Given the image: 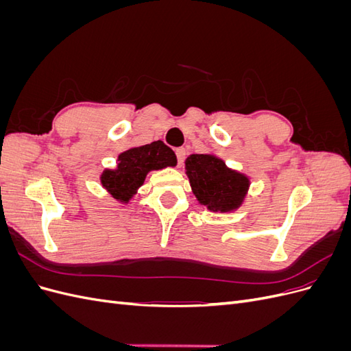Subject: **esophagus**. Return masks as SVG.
Wrapping results in <instances>:
<instances>
[{"instance_id":"34e87169","label":"esophagus","mask_w":351,"mask_h":351,"mask_svg":"<svg viewBox=\"0 0 351 351\" xmlns=\"http://www.w3.org/2000/svg\"><path fill=\"white\" fill-rule=\"evenodd\" d=\"M176 155H177V161H178V165H182L184 158H186V149L184 147H178V149H176Z\"/></svg>"}]
</instances>
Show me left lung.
Here are the masks:
<instances>
[{
	"instance_id": "8db88e82",
	"label": "left lung",
	"mask_w": 351,
	"mask_h": 351,
	"mask_svg": "<svg viewBox=\"0 0 351 351\" xmlns=\"http://www.w3.org/2000/svg\"><path fill=\"white\" fill-rule=\"evenodd\" d=\"M184 169L199 205L210 212H234L247 197L250 177L230 168L214 152L189 155Z\"/></svg>"
}]
</instances>
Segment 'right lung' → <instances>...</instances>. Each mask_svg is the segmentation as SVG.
Returning <instances> with one entry per match:
<instances>
[{
  "label": "right lung",
  "mask_w": 351,
  "mask_h": 351,
  "mask_svg": "<svg viewBox=\"0 0 351 351\" xmlns=\"http://www.w3.org/2000/svg\"><path fill=\"white\" fill-rule=\"evenodd\" d=\"M176 165V154L164 142L156 141L121 152L117 156V165L114 168H105L99 180L111 197L127 205L139 192L147 174Z\"/></svg>",
  "instance_id": "obj_1"
}]
</instances>
